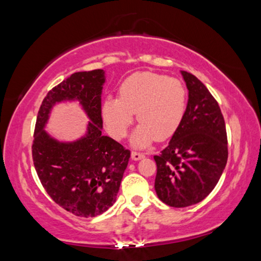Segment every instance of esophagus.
Here are the masks:
<instances>
[{
  "label": "esophagus",
  "mask_w": 261,
  "mask_h": 261,
  "mask_svg": "<svg viewBox=\"0 0 261 261\" xmlns=\"http://www.w3.org/2000/svg\"><path fill=\"white\" fill-rule=\"evenodd\" d=\"M143 157H144V153H143V152H138V151H132L131 152V159L134 161H138V160L143 159Z\"/></svg>",
  "instance_id": "1"
}]
</instances>
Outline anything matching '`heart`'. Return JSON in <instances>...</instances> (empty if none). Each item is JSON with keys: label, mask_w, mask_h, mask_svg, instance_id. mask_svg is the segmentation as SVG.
<instances>
[{"label": "heart", "mask_w": 261, "mask_h": 261, "mask_svg": "<svg viewBox=\"0 0 261 261\" xmlns=\"http://www.w3.org/2000/svg\"><path fill=\"white\" fill-rule=\"evenodd\" d=\"M187 109V89L181 80L153 72H136L119 86V97H108L101 113L106 129L123 138L137 113L139 125L132 135L137 146L171 137Z\"/></svg>", "instance_id": "heart-1"}]
</instances>
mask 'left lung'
I'll list each match as a JSON object with an SVG mask.
<instances>
[{"mask_svg": "<svg viewBox=\"0 0 261 261\" xmlns=\"http://www.w3.org/2000/svg\"><path fill=\"white\" fill-rule=\"evenodd\" d=\"M188 104L181 125L159 156L155 190L170 207L199 203L218 185L228 159L227 132L216 99L192 73L182 71Z\"/></svg>", "mask_w": 261, "mask_h": 261, "instance_id": "left-lung-1", "label": "left lung"}]
</instances>
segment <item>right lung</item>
<instances>
[{
	"label": "right lung",
	"instance_id": "add662e5",
	"mask_svg": "<svg viewBox=\"0 0 261 261\" xmlns=\"http://www.w3.org/2000/svg\"><path fill=\"white\" fill-rule=\"evenodd\" d=\"M104 71L76 72L49 91L40 106L32 145L35 170L57 204L82 218L100 215L115 203L130 150L101 135ZM76 98L91 119L85 138L61 143L43 130L56 102Z\"/></svg>",
	"mask_w": 261,
	"mask_h": 261
}]
</instances>
